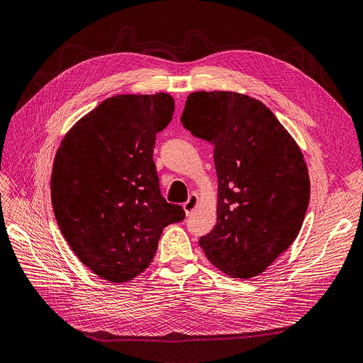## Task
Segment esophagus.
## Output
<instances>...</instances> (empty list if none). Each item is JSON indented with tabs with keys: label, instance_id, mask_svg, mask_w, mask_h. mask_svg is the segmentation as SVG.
I'll use <instances>...</instances> for the list:
<instances>
[{
	"label": "esophagus",
	"instance_id": "esophagus-1",
	"mask_svg": "<svg viewBox=\"0 0 363 363\" xmlns=\"http://www.w3.org/2000/svg\"><path fill=\"white\" fill-rule=\"evenodd\" d=\"M199 206V198L196 194H192L189 196V199H187L184 204H183V210L186 214H191L194 210H196V207Z\"/></svg>",
	"mask_w": 363,
	"mask_h": 363
}]
</instances>
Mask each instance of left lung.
Returning a JSON list of instances; mask_svg holds the SVG:
<instances>
[{"label":"left lung","mask_w":363,"mask_h":363,"mask_svg":"<svg viewBox=\"0 0 363 363\" xmlns=\"http://www.w3.org/2000/svg\"><path fill=\"white\" fill-rule=\"evenodd\" d=\"M182 123L214 147L217 222L199 245L229 277H256L299 234L310 202L306 159L274 113L249 95L192 92Z\"/></svg>","instance_id":"1"}]
</instances>
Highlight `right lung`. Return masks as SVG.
Segmentation results:
<instances>
[{
	"label": "right lung",
	"instance_id": "right-lung-1",
	"mask_svg": "<svg viewBox=\"0 0 363 363\" xmlns=\"http://www.w3.org/2000/svg\"><path fill=\"white\" fill-rule=\"evenodd\" d=\"M172 113L165 92L114 95L72 125L56 150V222L99 279H135L152 264L164 228L183 220V208L162 198L153 162L156 134Z\"/></svg>",
	"mask_w": 363,
	"mask_h": 363
}]
</instances>
